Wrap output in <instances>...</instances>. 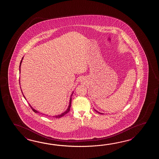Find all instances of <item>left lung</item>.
<instances>
[{
    "mask_svg": "<svg viewBox=\"0 0 159 159\" xmlns=\"http://www.w3.org/2000/svg\"><path fill=\"white\" fill-rule=\"evenodd\" d=\"M94 110H95V111L97 112H98V113H99V114H102V113H101V112H98V111H97V110H95V109H94Z\"/></svg>",
    "mask_w": 159,
    "mask_h": 159,
    "instance_id": "obj_1",
    "label": "left lung"
}]
</instances>
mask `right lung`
Instances as JSON below:
<instances>
[{
  "label": "right lung",
  "mask_w": 159,
  "mask_h": 159,
  "mask_svg": "<svg viewBox=\"0 0 159 159\" xmlns=\"http://www.w3.org/2000/svg\"><path fill=\"white\" fill-rule=\"evenodd\" d=\"M23 60V57L22 58V59H21V60L20 61V66H19V68H20V69H19V71H20V66L21 64V62H22V60ZM19 84H20V80H19ZM21 92H22V90H21ZM22 93H23V92H22ZM73 92L72 93V94L71 95V97H70V101H69V106H68V108L66 109V110L64 112H62L61 114H60V115H55V116H53V117H54V118H61V117H62L63 116H64L65 114H66L67 113H68V112L70 111V107H71V96H72V94H73ZM23 96H24V98L25 99V97H24V95H23ZM29 105H30V108H32V110L34 111L35 113H40L39 112L37 111V110H34L31 106H30V104L29 103Z\"/></svg>",
  "instance_id": "right-lung-1"
}]
</instances>
